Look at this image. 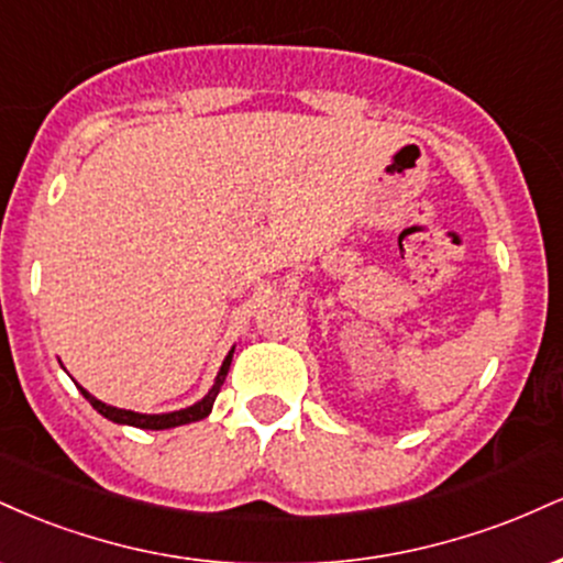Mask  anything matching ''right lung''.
Segmentation results:
<instances>
[{
  "mask_svg": "<svg viewBox=\"0 0 563 563\" xmlns=\"http://www.w3.org/2000/svg\"><path fill=\"white\" fill-rule=\"evenodd\" d=\"M232 352H235V346L230 349L228 357H224L222 367H219L217 378H214V386H211L209 391L203 394V397L198 399L196 405L190 407H183V410H174V412H134V410H121V407H113V405H106L100 402V399L92 397L84 386H79V391L84 394V399H87L89 405L95 407L97 412H100L102 418H108V421L113 423H121V426H134V429H151V431H164V429H174V426H185V423H196V421H203L206 416L211 412V407H214V399L219 389H222L224 378H228V371H230V363H232Z\"/></svg>",
  "mask_w": 563,
  "mask_h": 563,
  "instance_id": "1",
  "label": "right lung"
}]
</instances>
